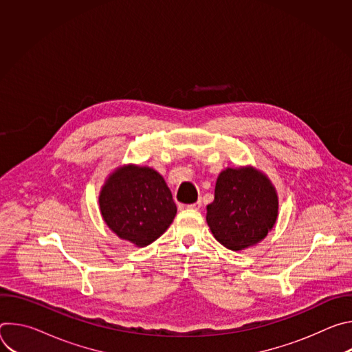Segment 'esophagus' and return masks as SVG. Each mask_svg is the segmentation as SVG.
I'll list each match as a JSON object with an SVG mask.
<instances>
[{
    "instance_id": "1",
    "label": "esophagus",
    "mask_w": 352,
    "mask_h": 352,
    "mask_svg": "<svg viewBox=\"0 0 352 352\" xmlns=\"http://www.w3.org/2000/svg\"><path fill=\"white\" fill-rule=\"evenodd\" d=\"M200 208H202V200H197V202H195V204L186 205V209H193V210H199Z\"/></svg>"
}]
</instances>
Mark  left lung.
Returning <instances> with one entry per match:
<instances>
[{"instance_id": "left-lung-1", "label": "left lung", "mask_w": 352, "mask_h": 352, "mask_svg": "<svg viewBox=\"0 0 352 352\" xmlns=\"http://www.w3.org/2000/svg\"><path fill=\"white\" fill-rule=\"evenodd\" d=\"M278 197L270 179L254 167L220 173L206 221L214 238L231 250L261 242L276 224Z\"/></svg>"}]
</instances>
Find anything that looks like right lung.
I'll return each mask as SVG.
<instances>
[{
  "mask_svg": "<svg viewBox=\"0 0 352 352\" xmlns=\"http://www.w3.org/2000/svg\"><path fill=\"white\" fill-rule=\"evenodd\" d=\"M98 204L109 228L142 248L163 235L177 214L164 178L153 168L133 164L118 167L107 178Z\"/></svg>",
  "mask_w": 352,
  "mask_h": 352,
  "instance_id": "1",
  "label": "right lung"
}]
</instances>
